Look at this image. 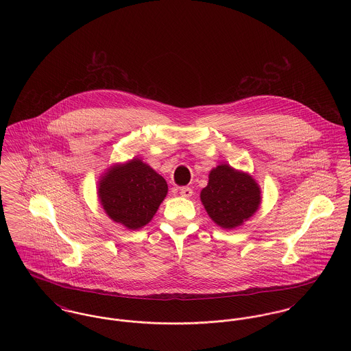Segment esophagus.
Masks as SVG:
<instances>
[{
	"instance_id": "34e87169",
	"label": "esophagus",
	"mask_w": 351,
	"mask_h": 351,
	"mask_svg": "<svg viewBox=\"0 0 351 351\" xmlns=\"http://www.w3.org/2000/svg\"><path fill=\"white\" fill-rule=\"evenodd\" d=\"M180 195L183 197H191L193 195V191L189 186H183V188H180Z\"/></svg>"
}]
</instances>
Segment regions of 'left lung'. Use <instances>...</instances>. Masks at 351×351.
I'll return each instance as SVG.
<instances>
[{
  "instance_id": "1",
  "label": "left lung",
  "mask_w": 351,
  "mask_h": 351,
  "mask_svg": "<svg viewBox=\"0 0 351 351\" xmlns=\"http://www.w3.org/2000/svg\"><path fill=\"white\" fill-rule=\"evenodd\" d=\"M200 197L209 217L223 229H233L256 212L261 189L250 175L221 165L210 171Z\"/></svg>"
}]
</instances>
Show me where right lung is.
<instances>
[{"mask_svg":"<svg viewBox=\"0 0 351 351\" xmlns=\"http://www.w3.org/2000/svg\"><path fill=\"white\" fill-rule=\"evenodd\" d=\"M166 180L139 159L110 168L102 178L99 196L106 215L128 229L149 223L167 195Z\"/></svg>","mask_w":351,"mask_h":351,"instance_id":"right-lung-1","label":"right lung"}]
</instances>
